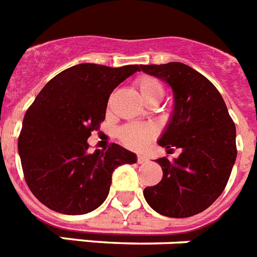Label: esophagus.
<instances>
[{
	"label": "esophagus",
	"mask_w": 257,
	"mask_h": 257,
	"mask_svg": "<svg viewBox=\"0 0 257 257\" xmlns=\"http://www.w3.org/2000/svg\"><path fill=\"white\" fill-rule=\"evenodd\" d=\"M137 162H139L140 165H142V163H146V162H148V158H146L145 155L140 154L137 155Z\"/></svg>",
	"instance_id": "obj_1"
}]
</instances>
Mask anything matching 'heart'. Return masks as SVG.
Returning <instances> with one entry per match:
<instances>
[{"label": "heart", "mask_w": 257, "mask_h": 257, "mask_svg": "<svg viewBox=\"0 0 257 257\" xmlns=\"http://www.w3.org/2000/svg\"><path fill=\"white\" fill-rule=\"evenodd\" d=\"M139 95L148 105H158L165 96V88L157 77L140 75L135 81ZM157 129L149 124H126L118 129L117 137L122 145L132 150H142L149 142L155 139Z\"/></svg>", "instance_id": "1"}]
</instances>
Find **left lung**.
I'll use <instances>...</instances> for the list:
<instances>
[{"mask_svg": "<svg viewBox=\"0 0 257 257\" xmlns=\"http://www.w3.org/2000/svg\"><path fill=\"white\" fill-rule=\"evenodd\" d=\"M171 86L174 113L159 146L182 150L174 162L157 159L163 170L144 196L155 212L187 218L204 212L221 196L236 158L235 124L225 100L206 77L182 62L140 65Z\"/></svg>", "mask_w": 257, "mask_h": 257, "instance_id": "8db88e82", "label": "left lung"}]
</instances>
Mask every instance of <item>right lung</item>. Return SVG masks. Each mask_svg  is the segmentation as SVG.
<instances>
[{
  "instance_id": "right-lung-1",
  "label": "right lung",
  "mask_w": 257,
  "mask_h": 257,
  "mask_svg": "<svg viewBox=\"0 0 257 257\" xmlns=\"http://www.w3.org/2000/svg\"><path fill=\"white\" fill-rule=\"evenodd\" d=\"M140 70L79 64L53 77L23 118L18 152L23 175L39 201L62 214H86L108 196L112 172L136 163V154L117 144L87 152V139L104 121L111 92Z\"/></svg>"
}]
</instances>
